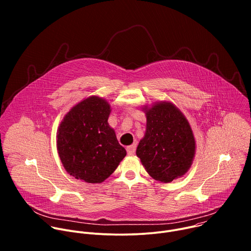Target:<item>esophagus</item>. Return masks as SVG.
Returning a JSON list of instances; mask_svg holds the SVG:
<instances>
[{
	"label": "esophagus",
	"instance_id": "obj_1",
	"mask_svg": "<svg viewBox=\"0 0 251 251\" xmlns=\"http://www.w3.org/2000/svg\"><path fill=\"white\" fill-rule=\"evenodd\" d=\"M127 150V154L128 155H134L135 152H136V145H131V146H128L126 148Z\"/></svg>",
	"mask_w": 251,
	"mask_h": 251
}]
</instances>
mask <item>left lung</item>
<instances>
[{
  "label": "left lung",
  "instance_id": "obj_1",
  "mask_svg": "<svg viewBox=\"0 0 251 251\" xmlns=\"http://www.w3.org/2000/svg\"><path fill=\"white\" fill-rule=\"evenodd\" d=\"M143 109L147 127L136 154L156 181L171 183L184 176L193 163L196 141L192 128L171 102H160Z\"/></svg>",
  "mask_w": 251,
  "mask_h": 251
}]
</instances>
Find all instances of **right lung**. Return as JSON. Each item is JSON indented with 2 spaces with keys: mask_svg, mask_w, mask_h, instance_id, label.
Segmentation results:
<instances>
[{
  "mask_svg": "<svg viewBox=\"0 0 251 251\" xmlns=\"http://www.w3.org/2000/svg\"><path fill=\"white\" fill-rule=\"evenodd\" d=\"M110 111L106 100L91 96L73 107L59 125L58 155L66 172L77 180L102 183L126 156L107 122Z\"/></svg>",
  "mask_w": 251,
  "mask_h": 251,
  "instance_id": "add662e5",
  "label": "right lung"
}]
</instances>
